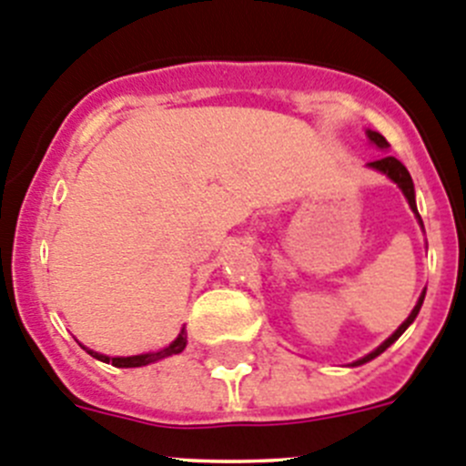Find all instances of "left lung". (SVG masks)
<instances>
[{"mask_svg":"<svg viewBox=\"0 0 466 466\" xmlns=\"http://www.w3.org/2000/svg\"><path fill=\"white\" fill-rule=\"evenodd\" d=\"M365 135H368V140L372 142V145L377 147V149H381V151H386L389 149V142H386V137L381 133H377V130H365ZM368 167H372V169H377V172H381V174H386V177H389L390 181H393V184H398V188L402 190V195L404 198H407V202H410V207H411V211H414V216H416V220H419V225L420 228H423V220H420V216H419V208H416V193H414V181H411V174L407 172V167H404L402 163H400L398 158H393V156H389L386 154L384 158H380V160H372V163H368ZM423 299H425V289L423 292H420V297H419V301H416V306H414V310L410 312V317H407V319L402 321V324L398 326V329H395V333H390L389 338H386L384 342H381L380 347H377V350H372L370 354H365L363 359H359V360H354V368L356 365H363V363H368V360H372V359H377V356L381 354V351H386L389 350L390 345H393L395 340H398L400 336H402L404 331H407V329H410V324L411 321L416 319V315H419V310H420V306H423Z\"/></svg>","mask_w":466,"mask_h":466,"instance_id":"left-lung-1","label":"left lung"}]
</instances>
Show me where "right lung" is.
Instances as JSON below:
<instances>
[{
  "mask_svg": "<svg viewBox=\"0 0 466 466\" xmlns=\"http://www.w3.org/2000/svg\"><path fill=\"white\" fill-rule=\"evenodd\" d=\"M186 342H188L186 340V329H181L179 336L174 338L167 347H163V350H158V351L137 354V356H106V354H98V351H94V350H86L85 345H80V347L82 350H86V354H91L94 359L103 360V363H112L115 368H142V365L156 363V360H163V359H167V356L181 354V351L186 350Z\"/></svg>",
  "mask_w": 466,
  "mask_h": 466,
  "instance_id": "obj_1",
  "label": "right lung"
}]
</instances>
